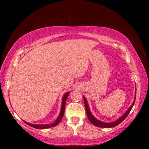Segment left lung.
<instances>
[{
	"label": "left lung",
	"instance_id": "left-lung-1",
	"mask_svg": "<svg viewBox=\"0 0 149 149\" xmlns=\"http://www.w3.org/2000/svg\"><path fill=\"white\" fill-rule=\"evenodd\" d=\"M84 97V102H85V110H86V113L88 117V119L91 122V123H92L93 125L95 126H97V127H102V128H110V127H115V126L118 125V124H120V123H122L123 120L125 119V118L127 116V115L129 114V113L130 112L131 110L133 108V105H134L135 103V97H136V89H135V98L134 100H133V104H132V106L128 108L127 110L123 114L122 116L120 117V118H118V120H116L114 122H110V123H106V122H103L102 121H100L99 120H97L94 116L92 114L91 112L90 108L89 107V104H88V102L87 101L86 98H85L84 96H83Z\"/></svg>",
	"mask_w": 149,
	"mask_h": 149
}]
</instances>
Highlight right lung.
Here are the masks:
<instances>
[{
  "instance_id": "1",
  "label": "right lung",
  "mask_w": 149,
  "mask_h": 149,
  "mask_svg": "<svg viewBox=\"0 0 149 149\" xmlns=\"http://www.w3.org/2000/svg\"><path fill=\"white\" fill-rule=\"evenodd\" d=\"M69 95H70V92H67V93H65L64 95H63L62 105H61V110H60V114L58 116V117L57 118V119L55 120V122L52 123H50V124H33V123L27 122L24 120H23V121L26 123V124H27L29 126H31V127H32L36 128V129H47V128L52 127H54V126L57 125L60 122H61V120L63 118V116H64L65 102H66L67 98H68V97Z\"/></svg>"
}]
</instances>
